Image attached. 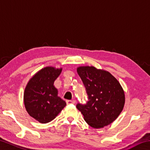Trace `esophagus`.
Wrapping results in <instances>:
<instances>
[{
    "label": "esophagus",
    "mask_w": 150,
    "mask_h": 150,
    "mask_svg": "<svg viewBox=\"0 0 150 150\" xmlns=\"http://www.w3.org/2000/svg\"><path fill=\"white\" fill-rule=\"evenodd\" d=\"M66 103H67V105H70V104H74L75 101L74 100H66Z\"/></svg>",
    "instance_id": "1"
}]
</instances>
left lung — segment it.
Masks as SVG:
<instances>
[{
  "instance_id": "left-lung-1",
  "label": "left lung",
  "mask_w": 150,
  "mask_h": 150,
  "mask_svg": "<svg viewBox=\"0 0 150 150\" xmlns=\"http://www.w3.org/2000/svg\"><path fill=\"white\" fill-rule=\"evenodd\" d=\"M77 71L86 88L88 101L86 105L78 103L76 106L86 122L94 128L113 122L125 104V95L120 83L107 71L93 66H81Z\"/></svg>"
}]
</instances>
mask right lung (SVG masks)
I'll return each instance as SVG.
<instances>
[{"mask_svg":"<svg viewBox=\"0 0 150 150\" xmlns=\"http://www.w3.org/2000/svg\"><path fill=\"white\" fill-rule=\"evenodd\" d=\"M62 68L46 67L30 79L25 88L24 103L30 116L39 122H50L66 106L65 100L58 96L54 81L62 73Z\"/></svg>","mask_w":150,"mask_h":150,"instance_id":"1","label":"right lung"}]
</instances>
